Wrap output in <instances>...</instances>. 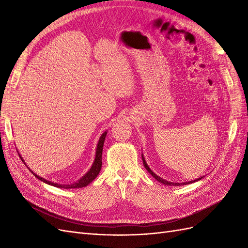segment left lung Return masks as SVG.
Returning <instances> with one entry per match:
<instances>
[{"label":"left lung","mask_w":248,"mask_h":248,"mask_svg":"<svg viewBox=\"0 0 248 248\" xmlns=\"http://www.w3.org/2000/svg\"><path fill=\"white\" fill-rule=\"evenodd\" d=\"M141 159H142V163H144V167L146 168V170L150 172V174H151L152 176H153V178H155L157 181L158 182H160V183H162V184H164V185H168V186H181V185H187V184H191V183H194V182H197V181H199V180H201V179H202L204 178L205 176H202V177H201V178H199V179H196V180H192V181H188V182H182V183H176V182H170V181H167V180H164V179H162L161 177H159V176H157L155 172L149 168V166L147 164V162H146V160H145V157H144V155L141 154Z\"/></svg>","instance_id":"1"}]
</instances>
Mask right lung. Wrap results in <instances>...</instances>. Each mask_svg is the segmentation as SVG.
I'll return each instance as SVG.
<instances>
[{"label":"right lung","instance_id":"add662e5","mask_svg":"<svg viewBox=\"0 0 248 248\" xmlns=\"http://www.w3.org/2000/svg\"><path fill=\"white\" fill-rule=\"evenodd\" d=\"M107 133H108V130L104 131L101 137L99 138V140L98 142H97V148H96V152H95V159L93 161V164L92 167L90 168V170L86 172V174L82 176L81 178H79V180H78L77 182L74 183H70V184H60V183H54L51 181H48V180L44 179L40 176H38L37 174H35V172L30 169L29 167H27L30 170L32 171V174L38 179L40 180V181L46 183L48 185H51V186H55V187H59V188H64V189H70V188H81V187H86L87 185H89L90 183H91L93 180L98 176V174L100 172V170H101V166H102V159H101V156H102V150H103V144H104V140H106V137H107ZM20 159L22 160V162L25 163V160L24 158H22L21 155L18 153ZM26 164V163H25Z\"/></svg>","mask_w":248,"mask_h":248}]
</instances>
